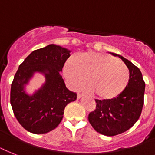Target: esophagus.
<instances>
[{
	"instance_id": "1",
	"label": "esophagus",
	"mask_w": 155,
	"mask_h": 155,
	"mask_svg": "<svg viewBox=\"0 0 155 155\" xmlns=\"http://www.w3.org/2000/svg\"><path fill=\"white\" fill-rule=\"evenodd\" d=\"M82 97H83V95H82V94H80V93H78L77 99H81Z\"/></svg>"
}]
</instances>
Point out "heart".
<instances>
[{
	"label": "heart",
	"mask_w": 155,
	"mask_h": 155,
	"mask_svg": "<svg viewBox=\"0 0 155 155\" xmlns=\"http://www.w3.org/2000/svg\"><path fill=\"white\" fill-rule=\"evenodd\" d=\"M64 75L69 84L76 87L83 84L84 91H95L102 99L116 97L126 88L129 81L127 67L114 56L99 52H84L76 60L70 58L64 65Z\"/></svg>",
	"instance_id": "obj_1"
}]
</instances>
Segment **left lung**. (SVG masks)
<instances>
[{
  "label": "left lung",
  "instance_id": "8db88e82",
  "mask_svg": "<svg viewBox=\"0 0 155 155\" xmlns=\"http://www.w3.org/2000/svg\"><path fill=\"white\" fill-rule=\"evenodd\" d=\"M119 56L129 69V81L126 88L111 99H95L96 109L88 115L92 127L100 134L114 136L129 130L138 121L143 110L145 82L142 72L130 60Z\"/></svg>",
  "mask_w": 155,
  "mask_h": 155
}]
</instances>
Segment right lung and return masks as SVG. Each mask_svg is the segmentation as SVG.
Segmentation results:
<instances>
[{
  "instance_id": "1",
  "label": "right lung",
  "mask_w": 155,
  "mask_h": 155,
  "mask_svg": "<svg viewBox=\"0 0 155 155\" xmlns=\"http://www.w3.org/2000/svg\"><path fill=\"white\" fill-rule=\"evenodd\" d=\"M71 51L56 45L35 50L18 68L11 85L10 103L22 127L33 134L54 130L64 117L65 107L75 101L77 95L66 87L60 72ZM36 73L45 81L32 95L25 87Z\"/></svg>"
}]
</instances>
